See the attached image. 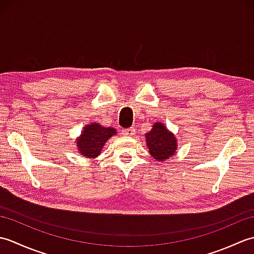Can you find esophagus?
<instances>
[{
  "label": "esophagus",
  "mask_w": 254,
  "mask_h": 254,
  "mask_svg": "<svg viewBox=\"0 0 254 254\" xmlns=\"http://www.w3.org/2000/svg\"><path fill=\"white\" fill-rule=\"evenodd\" d=\"M122 134L126 136H133L135 134V128H124V130H122Z\"/></svg>",
  "instance_id": "34e87169"
}]
</instances>
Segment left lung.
<instances>
[{
  "label": "left lung",
  "mask_w": 254,
  "mask_h": 254,
  "mask_svg": "<svg viewBox=\"0 0 254 254\" xmlns=\"http://www.w3.org/2000/svg\"><path fill=\"white\" fill-rule=\"evenodd\" d=\"M146 142L150 155L158 161L168 159L176 153V137L163 123H155L152 131L146 133Z\"/></svg>",
  "instance_id": "8db88e82"
}]
</instances>
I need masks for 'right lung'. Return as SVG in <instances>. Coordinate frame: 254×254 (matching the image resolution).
<instances>
[{"mask_svg": "<svg viewBox=\"0 0 254 254\" xmlns=\"http://www.w3.org/2000/svg\"><path fill=\"white\" fill-rule=\"evenodd\" d=\"M116 133L113 127H104L98 123H91L85 127L84 132L76 142L79 154L89 158L97 157L100 155L107 139Z\"/></svg>", "mask_w": 254, "mask_h": 254, "instance_id": "1", "label": "right lung"}]
</instances>
